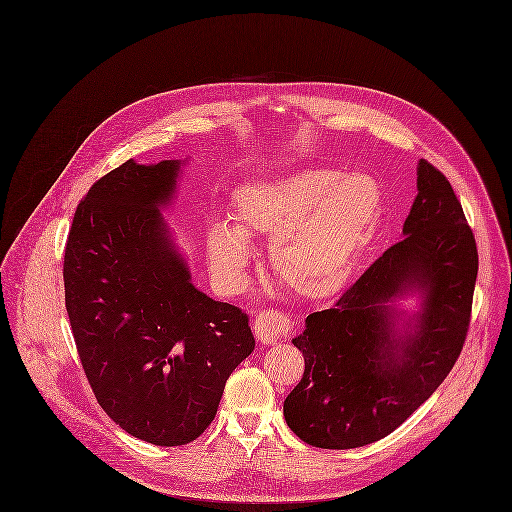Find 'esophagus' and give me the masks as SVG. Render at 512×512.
Instances as JSON below:
<instances>
[{
    "label": "esophagus",
    "instance_id": "34e87169",
    "mask_svg": "<svg viewBox=\"0 0 512 512\" xmlns=\"http://www.w3.org/2000/svg\"><path fill=\"white\" fill-rule=\"evenodd\" d=\"M293 328V320L285 312L273 308L261 310L253 322V332L261 344H277L289 338Z\"/></svg>",
    "mask_w": 512,
    "mask_h": 512
}]
</instances>
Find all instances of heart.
Segmentation results:
<instances>
[{
	"instance_id": "heart-1",
	"label": "heart",
	"mask_w": 512,
	"mask_h": 512,
	"mask_svg": "<svg viewBox=\"0 0 512 512\" xmlns=\"http://www.w3.org/2000/svg\"><path fill=\"white\" fill-rule=\"evenodd\" d=\"M384 196L368 174L305 170L241 188L231 202V227L207 235V257L221 285H245L247 241L273 239L271 263L295 293L318 299L336 293L370 243Z\"/></svg>"
}]
</instances>
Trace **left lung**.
Instances as JSON below:
<instances>
[{"instance_id": "obj_1", "label": "left lung", "mask_w": 512, "mask_h": 512, "mask_svg": "<svg viewBox=\"0 0 512 512\" xmlns=\"http://www.w3.org/2000/svg\"><path fill=\"white\" fill-rule=\"evenodd\" d=\"M417 198L404 239L384 251L293 340L305 374L287 396V425L312 447L354 449L398 429L447 378L471 322L479 253L449 180L419 160ZM406 286L424 291L420 328L391 336L385 303Z\"/></svg>"}]
</instances>
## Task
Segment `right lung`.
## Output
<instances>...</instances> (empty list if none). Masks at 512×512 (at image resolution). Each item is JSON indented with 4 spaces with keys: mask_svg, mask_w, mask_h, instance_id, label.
<instances>
[{
    "mask_svg": "<svg viewBox=\"0 0 512 512\" xmlns=\"http://www.w3.org/2000/svg\"><path fill=\"white\" fill-rule=\"evenodd\" d=\"M180 162L126 160L79 202L63 261L75 346L108 417L160 447L198 439L253 352L247 314L190 283L158 211Z\"/></svg>",
    "mask_w": 512,
    "mask_h": 512,
    "instance_id": "1",
    "label": "right lung"
}]
</instances>
